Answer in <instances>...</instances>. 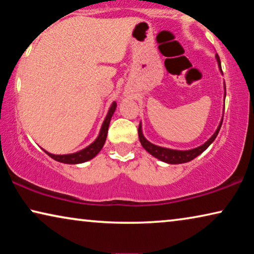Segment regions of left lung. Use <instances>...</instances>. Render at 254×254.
<instances>
[{
  "label": "left lung",
  "mask_w": 254,
  "mask_h": 254,
  "mask_svg": "<svg viewBox=\"0 0 254 254\" xmlns=\"http://www.w3.org/2000/svg\"><path fill=\"white\" fill-rule=\"evenodd\" d=\"M216 58L217 64H218V69H220L221 74L223 75L222 72V68H221V61L218 55H215ZM223 88H224V99H225V83H223ZM222 121H223V117L220 121V125L217 126V129L215 130V133L211 135V136L208 138V140L204 142L203 144L199 145V147L193 148V149H189V150H177V149H170V148H164V147H159V145H156L151 142H149L147 138L144 137L143 135V130H142V123H140V126H138V138H140V142L145 150H147L149 154L151 156H154L155 158L159 159V161L168 163V164H183V163H187L190 161H192L197 156L202 154V152L206 150V149L209 147V145L213 143L215 138H216L218 131L221 129L222 126Z\"/></svg>",
  "instance_id": "left-lung-1"
}]
</instances>
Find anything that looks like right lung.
<instances>
[{"instance_id":"obj_1","label":"right lung","mask_w":254,"mask_h":254,"mask_svg":"<svg viewBox=\"0 0 254 254\" xmlns=\"http://www.w3.org/2000/svg\"><path fill=\"white\" fill-rule=\"evenodd\" d=\"M117 109V103L113 102L112 105L110 106L109 112H107L105 119L103 121L102 128H100L98 136L95 141L92 142L91 144H89L88 147H85L82 150L72 152V154H65V155H54L51 154L46 150H44L46 154L50 156L51 158L55 159L57 162L64 163V164H81V163L88 162L93 157H96L98 155V152L102 150V148L105 144L106 137H107V130H109V126L111 123V119H112V116L116 112Z\"/></svg>"}]
</instances>
